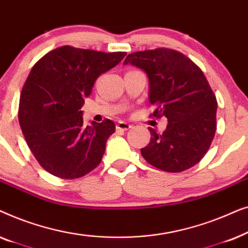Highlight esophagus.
Returning a JSON list of instances; mask_svg holds the SVG:
<instances>
[{
	"mask_svg": "<svg viewBox=\"0 0 248 248\" xmlns=\"http://www.w3.org/2000/svg\"><path fill=\"white\" fill-rule=\"evenodd\" d=\"M131 127H132V125L126 123V122H118L116 125L117 130H122V131H127V130H130Z\"/></svg>",
	"mask_w": 248,
	"mask_h": 248,
	"instance_id": "obj_1",
	"label": "esophagus"
}]
</instances>
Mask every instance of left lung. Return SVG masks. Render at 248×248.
<instances>
[{"mask_svg":"<svg viewBox=\"0 0 248 248\" xmlns=\"http://www.w3.org/2000/svg\"><path fill=\"white\" fill-rule=\"evenodd\" d=\"M127 63L148 74L149 100L155 105L150 116L168 121L162 134L149 127L151 140L142 157L168 172L193 167L208 152L217 128V99L204 73L184 54L165 47L128 54Z\"/></svg>","mask_w":248,"mask_h":248,"instance_id":"obj_1","label":"left lung"}]
</instances>
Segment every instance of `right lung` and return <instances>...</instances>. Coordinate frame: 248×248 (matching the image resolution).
Masks as SVG:
<instances>
[{"mask_svg":"<svg viewBox=\"0 0 248 248\" xmlns=\"http://www.w3.org/2000/svg\"><path fill=\"white\" fill-rule=\"evenodd\" d=\"M125 55L66 45L32 66L20 94L19 124L30 151L49 174L76 179L100 164L115 124L106 118L84 126L80 109L97 78Z\"/></svg>","mask_w":248,"mask_h":248,"instance_id":"add662e5","label":"right lung"}]
</instances>
